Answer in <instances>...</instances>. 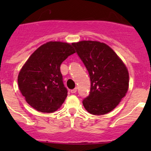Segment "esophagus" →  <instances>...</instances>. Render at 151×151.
<instances>
[{
  "label": "esophagus",
  "instance_id": "1",
  "mask_svg": "<svg viewBox=\"0 0 151 151\" xmlns=\"http://www.w3.org/2000/svg\"><path fill=\"white\" fill-rule=\"evenodd\" d=\"M76 91H77V88H75L74 89L71 90V93H72V94H75V93H76Z\"/></svg>",
  "mask_w": 151,
  "mask_h": 151
}]
</instances>
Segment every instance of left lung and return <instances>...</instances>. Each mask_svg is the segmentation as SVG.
Here are the masks:
<instances>
[{"instance_id":"obj_1","label":"left lung","mask_w":151,"mask_h":151,"mask_svg":"<svg viewBox=\"0 0 151 151\" xmlns=\"http://www.w3.org/2000/svg\"><path fill=\"white\" fill-rule=\"evenodd\" d=\"M88 71L90 94L83 100L84 107L93 115H104L116 107L129 89L128 69L114 50L96 41L73 43Z\"/></svg>"}]
</instances>
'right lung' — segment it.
<instances>
[{
	"label": "right lung",
	"mask_w": 151,
	"mask_h": 151,
	"mask_svg": "<svg viewBox=\"0 0 151 151\" xmlns=\"http://www.w3.org/2000/svg\"><path fill=\"white\" fill-rule=\"evenodd\" d=\"M73 44L49 41L29 57L18 75V85L26 102L41 113H53L67 97L60 65L76 53Z\"/></svg>",
	"instance_id": "right-lung-1"
}]
</instances>
